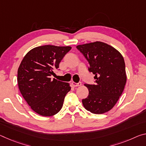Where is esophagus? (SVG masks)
Returning <instances> with one entry per match:
<instances>
[{"label": "esophagus", "instance_id": "esophagus-1", "mask_svg": "<svg viewBox=\"0 0 146 146\" xmlns=\"http://www.w3.org/2000/svg\"><path fill=\"white\" fill-rule=\"evenodd\" d=\"M71 84H72V85L74 87H77V86H81L82 83H81V82L76 83V82H72V83H71Z\"/></svg>", "mask_w": 146, "mask_h": 146}]
</instances>
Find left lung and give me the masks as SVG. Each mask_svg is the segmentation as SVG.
<instances>
[{
	"label": "left lung",
	"mask_w": 146,
	"mask_h": 146,
	"mask_svg": "<svg viewBox=\"0 0 146 146\" xmlns=\"http://www.w3.org/2000/svg\"><path fill=\"white\" fill-rule=\"evenodd\" d=\"M95 75V84H84L89 95L82 100L87 110L101 114L110 110L123 93L127 81L123 57L118 50L101 41L77 46Z\"/></svg>",
	"instance_id": "1"
}]
</instances>
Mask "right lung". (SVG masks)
I'll return each mask as SVG.
<instances>
[{
    "label": "right lung",
    "instance_id": "add662e5",
    "mask_svg": "<svg viewBox=\"0 0 146 146\" xmlns=\"http://www.w3.org/2000/svg\"><path fill=\"white\" fill-rule=\"evenodd\" d=\"M69 46L43 45L27 53L18 68V86L31 108L42 116H51L61 110L71 87L50 76L71 50Z\"/></svg>",
    "mask_w": 146,
    "mask_h": 146
}]
</instances>
